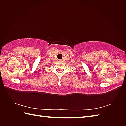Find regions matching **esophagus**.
<instances>
[{
  "label": "esophagus",
  "instance_id": "obj_1",
  "mask_svg": "<svg viewBox=\"0 0 126 126\" xmlns=\"http://www.w3.org/2000/svg\"><path fill=\"white\" fill-rule=\"evenodd\" d=\"M61 61H61V60H58V62H61Z\"/></svg>",
  "mask_w": 126,
  "mask_h": 126
}]
</instances>
